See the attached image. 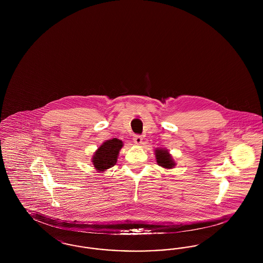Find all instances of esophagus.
<instances>
[{"instance_id":"1","label":"esophagus","mask_w":263,"mask_h":263,"mask_svg":"<svg viewBox=\"0 0 263 263\" xmlns=\"http://www.w3.org/2000/svg\"><path fill=\"white\" fill-rule=\"evenodd\" d=\"M133 141L136 145H141L143 142V138L141 137L140 135H134L133 136Z\"/></svg>"}]
</instances>
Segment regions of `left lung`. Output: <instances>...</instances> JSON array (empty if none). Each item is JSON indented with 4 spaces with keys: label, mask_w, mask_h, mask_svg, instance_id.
Listing matches in <instances>:
<instances>
[{
    "label": "left lung",
    "mask_w": 263,
    "mask_h": 263,
    "mask_svg": "<svg viewBox=\"0 0 263 263\" xmlns=\"http://www.w3.org/2000/svg\"><path fill=\"white\" fill-rule=\"evenodd\" d=\"M155 156H156L157 163L163 168L171 170V168H174L175 164H176L175 161H174V159H173V157H172V155L166 149L157 148L155 150Z\"/></svg>",
    "instance_id": "8db88e82"
}]
</instances>
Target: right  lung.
<instances>
[{
  "label": "right lung",
  "mask_w": 263,
  "mask_h": 263,
  "mask_svg": "<svg viewBox=\"0 0 263 263\" xmlns=\"http://www.w3.org/2000/svg\"><path fill=\"white\" fill-rule=\"evenodd\" d=\"M123 147V142L117 138L106 140L103 142L91 158V163L99 173L106 172V170L115 165L119 152Z\"/></svg>",
  "instance_id": "add662e5"
}]
</instances>
